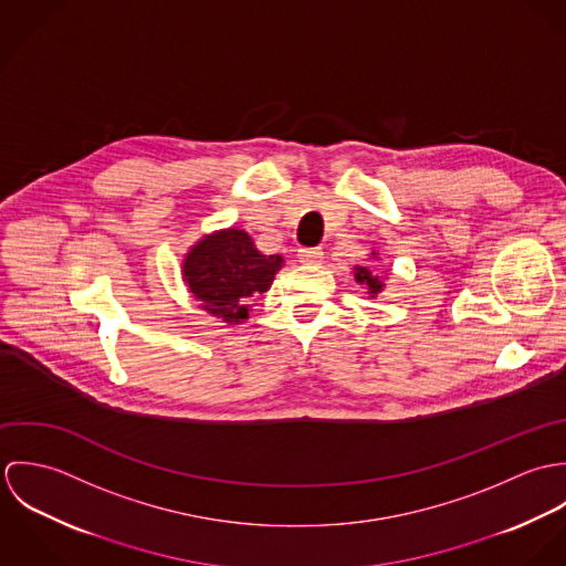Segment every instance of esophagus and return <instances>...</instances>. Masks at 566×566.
<instances>
[{
    "label": "esophagus",
    "mask_w": 566,
    "mask_h": 566,
    "mask_svg": "<svg viewBox=\"0 0 566 566\" xmlns=\"http://www.w3.org/2000/svg\"><path fill=\"white\" fill-rule=\"evenodd\" d=\"M298 259H301V263H307V265H321L323 263V250L321 248H301Z\"/></svg>",
    "instance_id": "34e87169"
}]
</instances>
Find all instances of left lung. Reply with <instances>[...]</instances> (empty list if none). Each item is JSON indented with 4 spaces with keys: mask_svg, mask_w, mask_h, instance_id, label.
<instances>
[{
    "mask_svg": "<svg viewBox=\"0 0 566 566\" xmlns=\"http://www.w3.org/2000/svg\"><path fill=\"white\" fill-rule=\"evenodd\" d=\"M370 256H373V259H379V252L373 250ZM353 274H355V281L368 290V292H366L368 298H377V296L384 292V287H386L384 276H379L377 272H373L368 265H355V268H353Z\"/></svg>",
    "mask_w": 566,
    "mask_h": 566,
    "instance_id": "obj_1",
    "label": "left lung"
}]
</instances>
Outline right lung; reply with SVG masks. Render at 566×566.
<instances>
[{"instance_id": "obj_1", "label": "right lung", "mask_w": 566, "mask_h": 566, "mask_svg": "<svg viewBox=\"0 0 566 566\" xmlns=\"http://www.w3.org/2000/svg\"><path fill=\"white\" fill-rule=\"evenodd\" d=\"M281 268V254H263L245 231L231 227L193 243L180 272L200 310L222 323L242 324Z\"/></svg>"}]
</instances>
